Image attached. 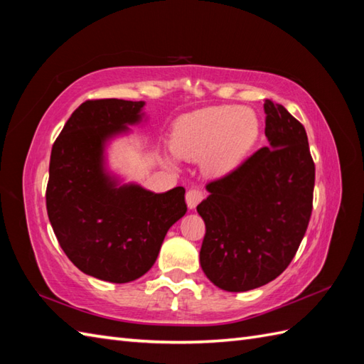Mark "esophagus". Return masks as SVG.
I'll use <instances>...</instances> for the list:
<instances>
[{"label":"esophagus","instance_id":"1","mask_svg":"<svg viewBox=\"0 0 364 364\" xmlns=\"http://www.w3.org/2000/svg\"><path fill=\"white\" fill-rule=\"evenodd\" d=\"M205 198V192L202 189L198 188H191L188 192H186V203L189 206V210H194V208L202 202V200Z\"/></svg>","mask_w":364,"mask_h":364}]
</instances>
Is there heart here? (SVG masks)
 Returning a JSON list of instances; mask_svg holds the SVG:
<instances>
[{
    "mask_svg": "<svg viewBox=\"0 0 364 364\" xmlns=\"http://www.w3.org/2000/svg\"><path fill=\"white\" fill-rule=\"evenodd\" d=\"M258 134L259 122L255 111L241 106H213L175 122L172 150L181 159H202L206 172L225 175L241 164Z\"/></svg>",
    "mask_w": 364,
    "mask_h": 364,
    "instance_id": "b5f03b06",
    "label": "heart"
}]
</instances>
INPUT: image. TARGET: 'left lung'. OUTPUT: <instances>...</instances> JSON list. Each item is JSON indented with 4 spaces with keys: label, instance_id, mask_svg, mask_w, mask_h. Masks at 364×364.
Returning a JSON list of instances; mask_svg holds the SVG:
<instances>
[{
    "label": "left lung",
    "instance_id": "1",
    "mask_svg": "<svg viewBox=\"0 0 364 364\" xmlns=\"http://www.w3.org/2000/svg\"><path fill=\"white\" fill-rule=\"evenodd\" d=\"M264 112L269 145L208 183L210 196L197 206L206 227L200 264L230 292L275 280L297 253L313 211L306 131L282 105L266 100Z\"/></svg>",
    "mask_w": 364,
    "mask_h": 364
}]
</instances>
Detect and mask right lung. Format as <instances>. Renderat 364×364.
Returning a JSON list of instances; mask_svg holds the SVG:
<instances>
[{"instance_id":"obj_1","label":"right lung","mask_w":364,"mask_h":364,"mask_svg":"<svg viewBox=\"0 0 364 364\" xmlns=\"http://www.w3.org/2000/svg\"><path fill=\"white\" fill-rule=\"evenodd\" d=\"M144 102L87 100L67 120L50 158L46 211L64 253L81 272L128 283L149 272L168 228L188 211L184 188L154 194L119 184L105 145L142 120Z\"/></svg>"}]
</instances>
